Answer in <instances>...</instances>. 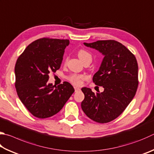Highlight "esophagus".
<instances>
[{
  "label": "esophagus",
  "instance_id": "obj_1",
  "mask_svg": "<svg viewBox=\"0 0 154 154\" xmlns=\"http://www.w3.org/2000/svg\"><path fill=\"white\" fill-rule=\"evenodd\" d=\"M74 88H75V92H77V91H80V90H81L80 88H77V87H75Z\"/></svg>",
  "mask_w": 154,
  "mask_h": 154
}]
</instances>
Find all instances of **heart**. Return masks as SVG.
I'll return each mask as SVG.
<instances>
[{
  "mask_svg": "<svg viewBox=\"0 0 154 154\" xmlns=\"http://www.w3.org/2000/svg\"><path fill=\"white\" fill-rule=\"evenodd\" d=\"M78 54V57L82 60V62L83 61L89 59V58H91V55L89 54V52H88L87 50L84 49H81L77 52ZM67 60V58H66L65 61L66 62ZM84 78V76L83 75H79V74H72L71 75H69L68 77V79L71 83H72V84H74L75 85H79L82 83V80Z\"/></svg>",
  "mask_w": 154,
  "mask_h": 154,
  "instance_id": "1",
  "label": "heart"
}]
</instances>
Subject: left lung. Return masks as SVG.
<instances>
[{"instance_id":"1","label":"left lung","mask_w":154,"mask_h":154,"mask_svg":"<svg viewBox=\"0 0 154 154\" xmlns=\"http://www.w3.org/2000/svg\"><path fill=\"white\" fill-rule=\"evenodd\" d=\"M85 45L104 55L99 71L93 77L96 85L104 91L94 94L83 88L85 98L82 108L89 119L99 123L113 121L123 112L138 88V64L132 52L113 40H98Z\"/></svg>"}]
</instances>
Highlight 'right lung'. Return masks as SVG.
Returning a JSON list of instances; mask_svg holds the SVG:
<instances>
[{"mask_svg": "<svg viewBox=\"0 0 154 154\" xmlns=\"http://www.w3.org/2000/svg\"><path fill=\"white\" fill-rule=\"evenodd\" d=\"M69 40L43 38L31 43L17 60L15 88L19 99L33 116L46 119L63 108L75 89L65 82L48 83L50 72L60 67Z\"/></svg>", "mask_w": 154, "mask_h": 154, "instance_id": "1", "label": "right lung"}]
</instances>
